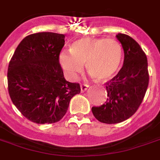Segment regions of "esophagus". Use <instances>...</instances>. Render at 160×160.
<instances>
[{
  "label": "esophagus",
  "mask_w": 160,
  "mask_h": 160,
  "mask_svg": "<svg viewBox=\"0 0 160 160\" xmlns=\"http://www.w3.org/2000/svg\"><path fill=\"white\" fill-rule=\"evenodd\" d=\"M88 87H89L88 85H86V84H81L80 85V91H81V92H86V90L88 89Z\"/></svg>",
  "instance_id": "34e87169"
}]
</instances>
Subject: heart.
I'll return each instance as SVG.
<instances>
[{
  "mask_svg": "<svg viewBox=\"0 0 160 160\" xmlns=\"http://www.w3.org/2000/svg\"><path fill=\"white\" fill-rule=\"evenodd\" d=\"M122 58V47L115 40L86 37L74 41L70 52H61L58 62L69 80H75L86 63V70L92 76L107 81L119 70Z\"/></svg>",
  "mask_w": 160,
  "mask_h": 160,
  "instance_id": "obj_1",
  "label": "heart"
}]
</instances>
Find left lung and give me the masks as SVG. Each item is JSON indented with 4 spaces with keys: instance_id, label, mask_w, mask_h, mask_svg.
<instances>
[{
    "instance_id": "left-lung-1",
    "label": "left lung",
    "mask_w": 160,
    "mask_h": 160,
    "mask_svg": "<svg viewBox=\"0 0 160 160\" xmlns=\"http://www.w3.org/2000/svg\"><path fill=\"white\" fill-rule=\"evenodd\" d=\"M116 37L124 49V63L117 75L106 83L107 102L92 108L96 119L105 124L120 123L132 116L142 102L149 81L148 59L140 45L125 34L119 33Z\"/></svg>"
}]
</instances>
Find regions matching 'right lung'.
<instances>
[{
	"label": "right lung",
	"mask_w": 160,
	"mask_h": 160,
	"mask_svg": "<svg viewBox=\"0 0 160 160\" xmlns=\"http://www.w3.org/2000/svg\"><path fill=\"white\" fill-rule=\"evenodd\" d=\"M64 35L40 32L18 46L8 71V92L23 116L36 124H52L64 116L80 84L65 80L58 56Z\"/></svg>",
	"instance_id": "right-lung-1"
}]
</instances>
